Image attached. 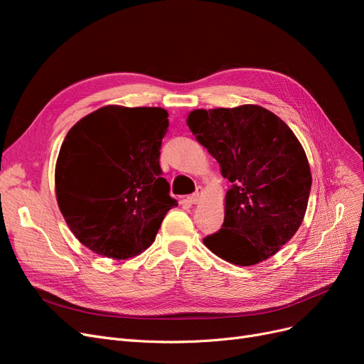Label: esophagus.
Returning <instances> with one entry per match:
<instances>
[{"mask_svg":"<svg viewBox=\"0 0 364 364\" xmlns=\"http://www.w3.org/2000/svg\"><path fill=\"white\" fill-rule=\"evenodd\" d=\"M202 193H203V188H202V186H197L196 191L188 197L190 202H191V203H197V202H199V200H200V197H202Z\"/></svg>","mask_w":364,"mask_h":364,"instance_id":"esophagus-1","label":"esophagus"}]
</instances>
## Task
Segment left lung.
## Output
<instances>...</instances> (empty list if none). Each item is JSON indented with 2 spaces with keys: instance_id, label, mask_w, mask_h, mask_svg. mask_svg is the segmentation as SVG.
I'll list each match as a JSON object with an SVG mask.
<instances>
[{
  "instance_id": "8db88e82",
  "label": "left lung",
  "mask_w": 364,
  "mask_h": 364,
  "mask_svg": "<svg viewBox=\"0 0 364 364\" xmlns=\"http://www.w3.org/2000/svg\"><path fill=\"white\" fill-rule=\"evenodd\" d=\"M190 130L230 183L225 222L205 246L237 266L274 255L299 229L311 190L305 151L291 129L257 105L197 109Z\"/></svg>"
}]
</instances>
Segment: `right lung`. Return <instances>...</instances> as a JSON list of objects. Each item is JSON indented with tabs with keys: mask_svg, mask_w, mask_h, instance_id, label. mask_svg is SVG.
Wrapping results in <instances>:
<instances>
[{
	"mask_svg": "<svg viewBox=\"0 0 364 364\" xmlns=\"http://www.w3.org/2000/svg\"><path fill=\"white\" fill-rule=\"evenodd\" d=\"M162 107L105 106L75 123L56 162L65 222L87 249L126 259L146 250L178 200L161 178Z\"/></svg>",
	"mask_w": 364,
	"mask_h": 364,
	"instance_id": "right-lung-1",
	"label": "right lung"
}]
</instances>
